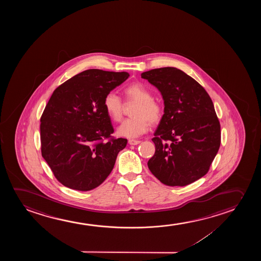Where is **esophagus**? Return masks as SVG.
Instances as JSON below:
<instances>
[{
  "mask_svg": "<svg viewBox=\"0 0 261 261\" xmlns=\"http://www.w3.org/2000/svg\"><path fill=\"white\" fill-rule=\"evenodd\" d=\"M141 143L140 141H138V140H135V139H129L128 140V143L130 144V145H136V144H139V143Z\"/></svg>",
  "mask_w": 261,
  "mask_h": 261,
  "instance_id": "esophagus-1",
  "label": "esophagus"
}]
</instances>
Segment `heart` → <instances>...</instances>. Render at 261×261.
Listing matches in <instances>:
<instances>
[{
  "mask_svg": "<svg viewBox=\"0 0 261 261\" xmlns=\"http://www.w3.org/2000/svg\"><path fill=\"white\" fill-rule=\"evenodd\" d=\"M125 100L137 101L131 116L119 125L118 134L127 138H136L149 130L151 124H157L163 117V106L154 100L150 90L141 83H134L124 89ZM103 106L108 116L113 121L119 122L123 117V102L114 93L104 97Z\"/></svg>",
  "mask_w": 261,
  "mask_h": 261,
  "instance_id": "obj_1",
  "label": "heart"
}]
</instances>
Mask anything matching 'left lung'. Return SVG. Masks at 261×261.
Here are the masks:
<instances>
[{
	"mask_svg": "<svg viewBox=\"0 0 261 261\" xmlns=\"http://www.w3.org/2000/svg\"><path fill=\"white\" fill-rule=\"evenodd\" d=\"M141 76L160 90L164 115L152 142L148 168L168 186H186L207 174L221 143L220 123L206 90L185 72L171 67Z\"/></svg>",
	"mask_w": 261,
	"mask_h": 261,
	"instance_id": "left-lung-1",
	"label": "left lung"
}]
</instances>
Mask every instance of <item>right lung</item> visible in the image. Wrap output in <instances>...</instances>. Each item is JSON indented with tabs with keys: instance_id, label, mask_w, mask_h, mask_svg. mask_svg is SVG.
<instances>
[{
	"instance_id": "right-lung-1",
	"label": "right lung",
	"mask_w": 261,
	"mask_h": 261,
	"mask_svg": "<svg viewBox=\"0 0 261 261\" xmlns=\"http://www.w3.org/2000/svg\"><path fill=\"white\" fill-rule=\"evenodd\" d=\"M126 72L88 69L58 86L41 117L42 156L58 181L86 192L101 185L127 143L114 128L104 97L128 79Z\"/></svg>"
}]
</instances>
